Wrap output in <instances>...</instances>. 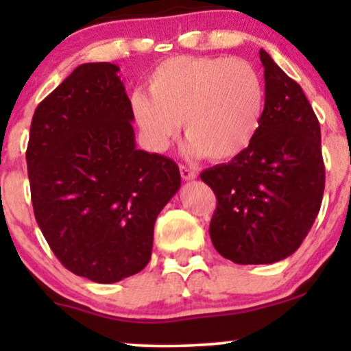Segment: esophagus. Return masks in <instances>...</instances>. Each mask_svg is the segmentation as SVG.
Returning <instances> with one entry per match:
<instances>
[{
  "instance_id": "34e87169",
  "label": "esophagus",
  "mask_w": 351,
  "mask_h": 351,
  "mask_svg": "<svg viewBox=\"0 0 351 351\" xmlns=\"http://www.w3.org/2000/svg\"><path fill=\"white\" fill-rule=\"evenodd\" d=\"M180 173H181V178H183L184 181H191L196 178V171L191 170V168L184 167V165L183 167H180Z\"/></svg>"
}]
</instances>
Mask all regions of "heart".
<instances>
[{"label": "heart", "instance_id": "1", "mask_svg": "<svg viewBox=\"0 0 351 351\" xmlns=\"http://www.w3.org/2000/svg\"><path fill=\"white\" fill-rule=\"evenodd\" d=\"M148 92H135L130 106L156 153L170 148L183 120L188 155L231 162L254 143L264 119L263 77L243 59L176 56L155 67Z\"/></svg>", "mask_w": 351, "mask_h": 351}]
</instances>
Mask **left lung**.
Returning a JSON list of instances; mask_svg holds the SVG:
<instances>
[{"instance_id": "8db88e82", "label": "left lung", "mask_w": 351, "mask_h": 351, "mask_svg": "<svg viewBox=\"0 0 351 351\" xmlns=\"http://www.w3.org/2000/svg\"><path fill=\"white\" fill-rule=\"evenodd\" d=\"M265 112L243 155L208 168L201 180L217 206L209 236L236 264H274L300 247L320 211L325 189L320 123L304 90L259 51Z\"/></svg>"}]
</instances>
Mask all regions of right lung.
<instances>
[{"mask_svg": "<svg viewBox=\"0 0 351 351\" xmlns=\"http://www.w3.org/2000/svg\"><path fill=\"white\" fill-rule=\"evenodd\" d=\"M110 62L75 67L36 108L26 162L34 216L75 276L114 284L140 272L178 165L138 150L130 100Z\"/></svg>", "mask_w": 351, "mask_h": 351, "instance_id": "1", "label": "right lung"}]
</instances>
